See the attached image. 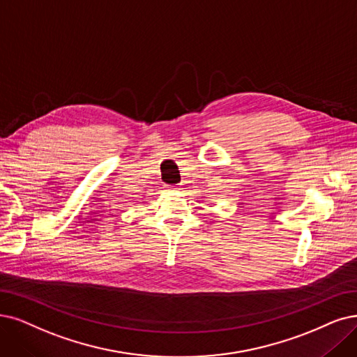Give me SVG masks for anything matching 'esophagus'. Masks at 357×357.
I'll use <instances>...</instances> for the list:
<instances>
[{
    "label": "esophagus",
    "instance_id": "obj_1",
    "mask_svg": "<svg viewBox=\"0 0 357 357\" xmlns=\"http://www.w3.org/2000/svg\"><path fill=\"white\" fill-rule=\"evenodd\" d=\"M168 190H177V186H167Z\"/></svg>",
    "mask_w": 357,
    "mask_h": 357
}]
</instances>
